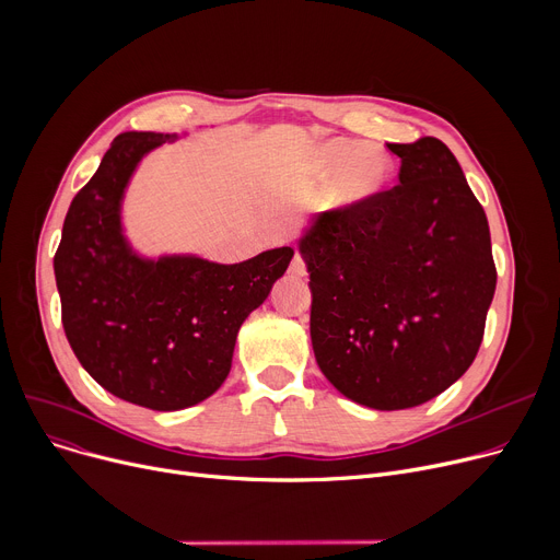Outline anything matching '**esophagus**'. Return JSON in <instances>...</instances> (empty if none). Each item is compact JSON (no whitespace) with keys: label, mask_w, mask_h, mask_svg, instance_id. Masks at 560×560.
I'll return each mask as SVG.
<instances>
[{"label":"esophagus","mask_w":560,"mask_h":560,"mask_svg":"<svg viewBox=\"0 0 560 560\" xmlns=\"http://www.w3.org/2000/svg\"><path fill=\"white\" fill-rule=\"evenodd\" d=\"M290 275L306 277V262H304V258L300 254H295V258H292V262H290Z\"/></svg>","instance_id":"obj_1"}]
</instances>
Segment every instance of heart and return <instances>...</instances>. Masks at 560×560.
<instances>
[{"instance_id": "1", "label": "heart", "mask_w": 560, "mask_h": 560, "mask_svg": "<svg viewBox=\"0 0 560 560\" xmlns=\"http://www.w3.org/2000/svg\"><path fill=\"white\" fill-rule=\"evenodd\" d=\"M313 167L322 179L334 176V197L340 206L361 203L384 192L395 174L388 154L376 147H359L349 138L322 142L313 154Z\"/></svg>"}]
</instances>
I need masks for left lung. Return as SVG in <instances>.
I'll use <instances>...</instances> for the list:
<instances>
[{"mask_svg":"<svg viewBox=\"0 0 560 560\" xmlns=\"http://www.w3.org/2000/svg\"><path fill=\"white\" fill-rule=\"evenodd\" d=\"M399 186L308 220L315 361L347 399L420 406L458 381L483 340L497 270L490 229L450 147L388 142Z\"/></svg>","mask_w":560,"mask_h":560,"instance_id":"1","label":"left lung"}]
</instances>
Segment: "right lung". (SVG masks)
I'll use <instances>...</instances> for the list:
<instances>
[{
  "label": "right lung",
  "mask_w": 560,
  "mask_h": 560,
  "mask_svg": "<svg viewBox=\"0 0 560 560\" xmlns=\"http://www.w3.org/2000/svg\"><path fill=\"white\" fill-rule=\"evenodd\" d=\"M176 138L117 136L72 199L54 256L74 357L110 395L152 410L195 406L224 384L243 322L295 254L277 247L233 265L138 254L125 235V192L140 161Z\"/></svg>",
  "instance_id": "add662e5"
}]
</instances>
